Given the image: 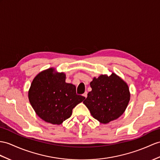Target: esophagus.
<instances>
[{
  "mask_svg": "<svg viewBox=\"0 0 160 160\" xmlns=\"http://www.w3.org/2000/svg\"><path fill=\"white\" fill-rule=\"evenodd\" d=\"M83 96L85 97V98H87V96H88V92H85L83 93Z\"/></svg>",
  "mask_w": 160,
  "mask_h": 160,
  "instance_id": "34e87169",
  "label": "esophagus"
}]
</instances>
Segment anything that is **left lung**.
Wrapping results in <instances>:
<instances>
[{"label": "left lung", "instance_id": "obj_1", "mask_svg": "<svg viewBox=\"0 0 160 160\" xmlns=\"http://www.w3.org/2000/svg\"><path fill=\"white\" fill-rule=\"evenodd\" d=\"M92 91L83 103L94 119L106 124L125 112L130 99L129 88L125 81L115 72L110 76L100 75L90 83Z\"/></svg>", "mask_w": 160, "mask_h": 160}]
</instances>
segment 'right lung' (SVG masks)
<instances>
[{
  "label": "right lung",
  "instance_id": "add662e5",
  "mask_svg": "<svg viewBox=\"0 0 160 160\" xmlns=\"http://www.w3.org/2000/svg\"><path fill=\"white\" fill-rule=\"evenodd\" d=\"M85 98L76 93V87L66 83V74L54 68L40 72L32 80L28 99L36 114L45 122L60 125Z\"/></svg>",
  "mask_w": 160,
  "mask_h": 160
}]
</instances>
